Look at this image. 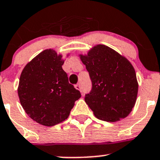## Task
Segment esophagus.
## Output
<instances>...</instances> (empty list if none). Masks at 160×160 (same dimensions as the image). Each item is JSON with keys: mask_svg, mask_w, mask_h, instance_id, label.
I'll list each match as a JSON object with an SVG mask.
<instances>
[{"mask_svg": "<svg viewBox=\"0 0 160 160\" xmlns=\"http://www.w3.org/2000/svg\"><path fill=\"white\" fill-rule=\"evenodd\" d=\"M75 88L77 89V90L80 91V92H82V88H81L80 83H78V84H77V85H75Z\"/></svg>", "mask_w": 160, "mask_h": 160, "instance_id": "34e87169", "label": "esophagus"}]
</instances>
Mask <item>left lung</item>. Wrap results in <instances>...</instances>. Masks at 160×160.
<instances>
[{
  "mask_svg": "<svg viewBox=\"0 0 160 160\" xmlns=\"http://www.w3.org/2000/svg\"><path fill=\"white\" fill-rule=\"evenodd\" d=\"M92 82L85 101L98 119L119 121L135 105L138 82L133 66L124 56L107 46H94L86 55L80 54Z\"/></svg>",
  "mask_w": 160,
  "mask_h": 160,
  "instance_id": "left-lung-1",
  "label": "left lung"
}]
</instances>
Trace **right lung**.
<instances>
[{"mask_svg":"<svg viewBox=\"0 0 160 160\" xmlns=\"http://www.w3.org/2000/svg\"><path fill=\"white\" fill-rule=\"evenodd\" d=\"M64 62L62 55L46 49L29 62L20 75L18 88L20 104L32 120L43 126L64 121L81 98L79 91L68 83L62 67Z\"/></svg>","mask_w":160,"mask_h":160,"instance_id":"obj_1","label":"right lung"}]
</instances>
